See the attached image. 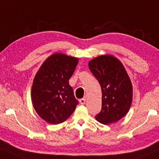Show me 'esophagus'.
Masks as SVG:
<instances>
[{
    "label": "esophagus",
    "mask_w": 159,
    "mask_h": 159,
    "mask_svg": "<svg viewBox=\"0 0 159 159\" xmlns=\"http://www.w3.org/2000/svg\"><path fill=\"white\" fill-rule=\"evenodd\" d=\"M79 102H80V104H84L85 102H86V98H83L80 99Z\"/></svg>",
    "instance_id": "obj_1"
}]
</instances>
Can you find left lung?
Listing matches in <instances>:
<instances>
[{"mask_svg":"<svg viewBox=\"0 0 159 159\" xmlns=\"http://www.w3.org/2000/svg\"><path fill=\"white\" fill-rule=\"evenodd\" d=\"M88 64L102 92L101 110L95 118L104 124L118 121L127 113L133 100V86L125 68L110 55L93 58Z\"/></svg>","mask_w":159,"mask_h":159,"instance_id":"obj_1","label":"left lung"}]
</instances>
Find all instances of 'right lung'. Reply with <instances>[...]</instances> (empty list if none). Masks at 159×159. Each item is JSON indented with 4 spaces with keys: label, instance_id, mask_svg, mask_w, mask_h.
<instances>
[{
    "label": "right lung",
    "instance_id": "add662e5",
    "mask_svg": "<svg viewBox=\"0 0 159 159\" xmlns=\"http://www.w3.org/2000/svg\"><path fill=\"white\" fill-rule=\"evenodd\" d=\"M78 58L63 53L50 55L42 64L32 87V101L42 119L52 124L66 121L78 104L69 80Z\"/></svg>",
    "mask_w": 159,
    "mask_h": 159
}]
</instances>
